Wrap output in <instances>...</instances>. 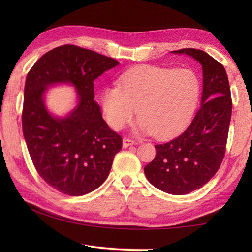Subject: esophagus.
Returning a JSON list of instances; mask_svg holds the SVG:
<instances>
[{"mask_svg":"<svg viewBox=\"0 0 252 252\" xmlns=\"http://www.w3.org/2000/svg\"><path fill=\"white\" fill-rule=\"evenodd\" d=\"M122 144H123V148H127V147L133 146V144H135V141H134L133 139L125 138V139H123V142H122Z\"/></svg>","mask_w":252,"mask_h":252,"instance_id":"obj_1","label":"esophagus"}]
</instances>
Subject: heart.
I'll use <instances>...</instances> for the list:
<instances>
[{
	"label": "heart",
	"instance_id": "1",
	"mask_svg": "<svg viewBox=\"0 0 252 252\" xmlns=\"http://www.w3.org/2000/svg\"><path fill=\"white\" fill-rule=\"evenodd\" d=\"M200 91L201 83L193 70L136 66L121 75L119 85L104 89L102 109L110 126L120 130L138 108V129L165 138L190 120Z\"/></svg>",
	"mask_w": 252,
	"mask_h": 252
}]
</instances>
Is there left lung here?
I'll return each instance as SVG.
<instances>
[{"label": "left lung", "mask_w": 252, "mask_h": 252, "mask_svg": "<svg viewBox=\"0 0 252 252\" xmlns=\"http://www.w3.org/2000/svg\"><path fill=\"white\" fill-rule=\"evenodd\" d=\"M172 52L190 55L202 65L201 105L180 135L156 144V158L144 167V173L158 189L182 195L203 187L222 163L232 100L228 75L220 62L198 49Z\"/></svg>", "instance_id": "1"}]
</instances>
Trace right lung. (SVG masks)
Masks as SVG:
<instances>
[{
	"label": "right lung",
	"mask_w": 252,
	"mask_h": 252,
	"mask_svg": "<svg viewBox=\"0 0 252 252\" xmlns=\"http://www.w3.org/2000/svg\"><path fill=\"white\" fill-rule=\"evenodd\" d=\"M119 64L117 60L73 44L58 46L37 60L27 75L22 129L40 177L67 195H83L108 178L122 136L102 118L93 81ZM71 83L79 104L66 118H54L44 105L49 85Z\"/></svg>",
	"instance_id": "right-lung-1"
}]
</instances>
